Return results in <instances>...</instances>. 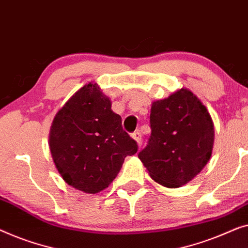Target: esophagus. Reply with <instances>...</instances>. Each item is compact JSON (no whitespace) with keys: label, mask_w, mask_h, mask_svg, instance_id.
Returning <instances> with one entry per match:
<instances>
[{"label":"esophagus","mask_w":248,"mask_h":248,"mask_svg":"<svg viewBox=\"0 0 248 248\" xmlns=\"http://www.w3.org/2000/svg\"><path fill=\"white\" fill-rule=\"evenodd\" d=\"M131 137L134 138L136 141H137V145L139 146V147H140V146H141V142H142V141H141V134H140V132H139V131H136V132H134V134L131 135Z\"/></svg>","instance_id":"obj_1"}]
</instances>
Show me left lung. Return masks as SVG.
I'll list each match as a JSON object with an SVG mask.
<instances>
[{
	"label": "left lung",
	"instance_id": "1",
	"mask_svg": "<svg viewBox=\"0 0 248 248\" xmlns=\"http://www.w3.org/2000/svg\"><path fill=\"white\" fill-rule=\"evenodd\" d=\"M151 128L148 145L138 157L155 182L180 187L207 165L214 148V121L192 91L182 88L154 101Z\"/></svg>",
	"mask_w": 248,
	"mask_h": 248
}]
</instances>
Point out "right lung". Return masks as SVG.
I'll list each match as a JSON object with an SVG mask.
<instances>
[{
  "instance_id": "right-lung-1",
  "label": "right lung",
  "mask_w": 248,
  "mask_h": 248,
  "mask_svg": "<svg viewBox=\"0 0 248 248\" xmlns=\"http://www.w3.org/2000/svg\"><path fill=\"white\" fill-rule=\"evenodd\" d=\"M56 169L68 186L95 194L112 183L137 142L111 110V100L91 82L72 95L56 113L49 131Z\"/></svg>"
}]
</instances>
